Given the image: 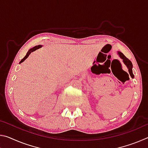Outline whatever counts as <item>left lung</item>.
Returning a JSON list of instances; mask_svg holds the SVG:
<instances>
[{
	"label": "left lung",
	"mask_w": 148,
	"mask_h": 148,
	"mask_svg": "<svg viewBox=\"0 0 148 148\" xmlns=\"http://www.w3.org/2000/svg\"><path fill=\"white\" fill-rule=\"evenodd\" d=\"M118 54L119 57H121V59H123V61L124 64L126 65L127 69L129 70V74L131 75V76L132 78H134V74L132 73V64L131 61L129 60V59H127L126 57H125L123 54L121 52H118Z\"/></svg>",
	"instance_id": "1"
}]
</instances>
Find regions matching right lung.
Returning <instances> with one entry per match:
<instances>
[{
    "label": "right lung",
    "instance_id": "right-lung-1",
    "mask_svg": "<svg viewBox=\"0 0 148 148\" xmlns=\"http://www.w3.org/2000/svg\"><path fill=\"white\" fill-rule=\"evenodd\" d=\"M42 47V46L41 45H38V46H34V47H32V48H31V49H30L29 51H28V52H27V55L25 56V57L24 58L21 60V61L19 62V63H21V62H23L25 60L27 57H29V56L30 54H31V52H32V51H35V50H36V49H39V48H40V47Z\"/></svg>",
    "mask_w": 148,
    "mask_h": 148
}]
</instances>
